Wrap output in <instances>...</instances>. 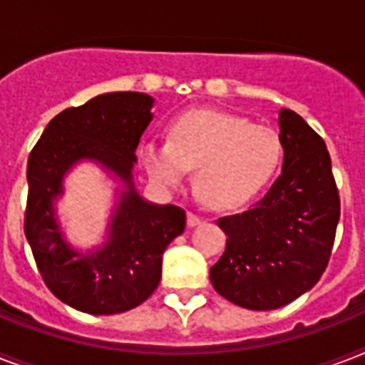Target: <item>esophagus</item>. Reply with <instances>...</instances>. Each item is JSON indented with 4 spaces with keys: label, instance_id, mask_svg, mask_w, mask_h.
I'll return each mask as SVG.
<instances>
[{
    "label": "esophagus",
    "instance_id": "34e87169",
    "mask_svg": "<svg viewBox=\"0 0 365 365\" xmlns=\"http://www.w3.org/2000/svg\"><path fill=\"white\" fill-rule=\"evenodd\" d=\"M199 223H200L199 214H195V212H187V225H189V227H195V225H199Z\"/></svg>",
    "mask_w": 365,
    "mask_h": 365
}]
</instances>
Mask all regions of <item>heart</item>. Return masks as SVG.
<instances>
[{"label": "heart", "mask_w": 365, "mask_h": 365, "mask_svg": "<svg viewBox=\"0 0 365 365\" xmlns=\"http://www.w3.org/2000/svg\"><path fill=\"white\" fill-rule=\"evenodd\" d=\"M140 155L149 176L166 187H178L195 168L200 199L227 208L271 180L282 160V140L272 126L246 117L195 110L172 123L168 142H145Z\"/></svg>", "instance_id": "1"}]
</instances>
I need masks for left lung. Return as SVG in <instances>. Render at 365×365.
<instances>
[{
	"label": "left lung",
	"instance_id": "obj_1",
	"mask_svg": "<svg viewBox=\"0 0 365 365\" xmlns=\"http://www.w3.org/2000/svg\"><path fill=\"white\" fill-rule=\"evenodd\" d=\"M282 174L263 199L217 220L227 235L210 269L212 286L235 305L271 311L292 303L320 280L341 216L331 159L295 111H280Z\"/></svg>",
	"mask_w": 365,
	"mask_h": 365
}]
</instances>
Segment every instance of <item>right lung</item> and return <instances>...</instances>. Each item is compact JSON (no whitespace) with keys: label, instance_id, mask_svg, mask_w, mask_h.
<instances>
[{"label":"right lung","instance_id":"right-lung-1","mask_svg":"<svg viewBox=\"0 0 365 365\" xmlns=\"http://www.w3.org/2000/svg\"><path fill=\"white\" fill-rule=\"evenodd\" d=\"M153 98L108 93L51 119L28 159L24 235L43 282L66 305L88 314H117L148 299L160 282L163 252L185 229L176 205H149L132 189L138 142L151 121ZM81 158H94L121 175L129 191L116 212L110 240L81 256L63 242L52 200L61 178Z\"/></svg>","mask_w":365,"mask_h":365}]
</instances>
